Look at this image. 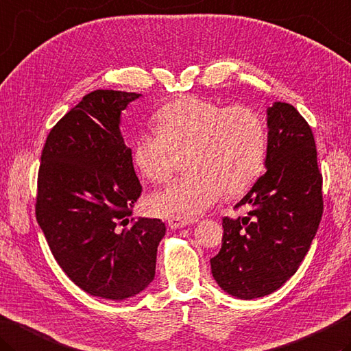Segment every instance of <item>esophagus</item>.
<instances>
[{"label": "esophagus", "mask_w": 351, "mask_h": 351, "mask_svg": "<svg viewBox=\"0 0 351 351\" xmlns=\"http://www.w3.org/2000/svg\"><path fill=\"white\" fill-rule=\"evenodd\" d=\"M195 222H196V219H193V217H184V216H171V217H169V226L171 230L184 228V226L193 225Z\"/></svg>", "instance_id": "1"}]
</instances>
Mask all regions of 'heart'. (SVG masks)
Masks as SVG:
<instances>
[{
    "instance_id": "heart-1",
    "label": "heart",
    "mask_w": 351,
    "mask_h": 351,
    "mask_svg": "<svg viewBox=\"0 0 351 351\" xmlns=\"http://www.w3.org/2000/svg\"><path fill=\"white\" fill-rule=\"evenodd\" d=\"M156 130L140 132L132 147L136 169L155 184L170 180L176 154L185 155L187 175L150 197L164 216H197L226 191L240 195L262 175L267 154L265 120L245 105L184 95L158 109Z\"/></svg>"
}]
</instances>
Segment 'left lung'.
Listing matches in <instances>:
<instances>
[{"instance_id": "left-lung-1", "label": "left lung", "mask_w": 351, "mask_h": 351, "mask_svg": "<svg viewBox=\"0 0 351 351\" xmlns=\"http://www.w3.org/2000/svg\"><path fill=\"white\" fill-rule=\"evenodd\" d=\"M266 173L223 217L222 248L210 260L213 277L236 298L280 289L303 262L322 216V175L312 129L289 103L267 108Z\"/></svg>"}]
</instances>
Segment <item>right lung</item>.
Returning a JSON list of instances; mask_svg holds the SVG:
<instances>
[{
  "instance_id": "1",
  "label": "right lung",
  "mask_w": 351,
  "mask_h": 351,
  "mask_svg": "<svg viewBox=\"0 0 351 351\" xmlns=\"http://www.w3.org/2000/svg\"><path fill=\"white\" fill-rule=\"evenodd\" d=\"M141 94L97 89L47 136L38 171L36 221L74 285L121 301L155 277L161 219H128L141 195L120 115Z\"/></svg>"
}]
</instances>
